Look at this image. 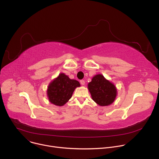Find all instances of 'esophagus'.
<instances>
[{
  "mask_svg": "<svg viewBox=\"0 0 159 159\" xmlns=\"http://www.w3.org/2000/svg\"><path fill=\"white\" fill-rule=\"evenodd\" d=\"M80 84H81L82 85H85V81H84V80H81L80 81Z\"/></svg>",
  "mask_w": 159,
  "mask_h": 159,
  "instance_id": "esophagus-1",
  "label": "esophagus"
}]
</instances>
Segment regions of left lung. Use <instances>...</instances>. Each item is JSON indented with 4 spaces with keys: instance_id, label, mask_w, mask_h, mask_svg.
I'll list each match as a JSON object with an SVG mask.
<instances>
[{
    "instance_id": "obj_1",
    "label": "left lung",
    "mask_w": 159,
    "mask_h": 159,
    "mask_svg": "<svg viewBox=\"0 0 159 159\" xmlns=\"http://www.w3.org/2000/svg\"><path fill=\"white\" fill-rule=\"evenodd\" d=\"M87 86L93 100L100 106L111 104L118 94L115 85L107 80L102 74L94 75Z\"/></svg>"
}]
</instances>
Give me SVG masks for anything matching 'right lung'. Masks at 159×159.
<instances>
[{
	"mask_svg": "<svg viewBox=\"0 0 159 159\" xmlns=\"http://www.w3.org/2000/svg\"><path fill=\"white\" fill-rule=\"evenodd\" d=\"M80 86L79 81L70 79L64 73H60L48 86V100L54 105L62 106L72 98L75 89Z\"/></svg>",
	"mask_w": 159,
	"mask_h": 159,
	"instance_id": "add662e5",
	"label": "right lung"
}]
</instances>
